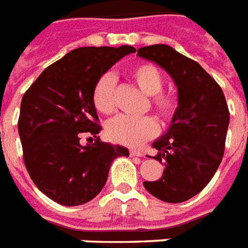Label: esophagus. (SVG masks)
I'll return each mask as SVG.
<instances>
[{
  "mask_svg": "<svg viewBox=\"0 0 248 248\" xmlns=\"http://www.w3.org/2000/svg\"><path fill=\"white\" fill-rule=\"evenodd\" d=\"M130 155L131 156H143V153L140 150H130Z\"/></svg>",
  "mask_w": 248,
  "mask_h": 248,
  "instance_id": "34e87169",
  "label": "esophagus"
}]
</instances>
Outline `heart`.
Wrapping results in <instances>:
<instances>
[{
  "label": "heart",
  "instance_id": "obj_1",
  "mask_svg": "<svg viewBox=\"0 0 248 248\" xmlns=\"http://www.w3.org/2000/svg\"><path fill=\"white\" fill-rule=\"evenodd\" d=\"M127 77L140 92L149 95L150 108L163 124H170L177 115L179 98L177 93L162 92L163 76L161 70L150 62H138L127 69ZM93 105L97 111L110 115L115 111V86L111 76H102L93 89ZM158 131L155 121L151 117L130 118L117 117L106 124V135L114 143L137 147L154 138Z\"/></svg>",
  "mask_w": 248,
  "mask_h": 248
}]
</instances>
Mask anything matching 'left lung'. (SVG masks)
Instances as JSON below:
<instances>
[{"label":"left lung","instance_id":"8db88e82","mask_svg":"<svg viewBox=\"0 0 248 248\" xmlns=\"http://www.w3.org/2000/svg\"><path fill=\"white\" fill-rule=\"evenodd\" d=\"M138 56L163 67L178 87L179 108L165 135L153 142L162 177L143 182L163 202L188 201L207 186L224 154L230 111L217 81L198 62L169 45L140 47Z\"/></svg>","mask_w":248,"mask_h":248}]
</instances>
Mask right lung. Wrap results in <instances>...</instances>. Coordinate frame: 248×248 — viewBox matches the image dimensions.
Segmentation results:
<instances>
[{
    "mask_svg": "<svg viewBox=\"0 0 248 248\" xmlns=\"http://www.w3.org/2000/svg\"><path fill=\"white\" fill-rule=\"evenodd\" d=\"M133 46L78 47L58 60L35 79L21 101L18 133L25 167L46 197L63 206L92 201L108 181L111 162L129 156L122 146L97 137L101 124L93 105V89L103 73ZM82 134L96 138L79 143Z\"/></svg>",
    "mask_w": 248,
    "mask_h": 248,
    "instance_id": "obj_1",
    "label": "right lung"
}]
</instances>
